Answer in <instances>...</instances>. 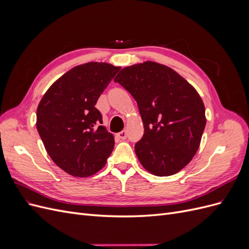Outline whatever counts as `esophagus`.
Wrapping results in <instances>:
<instances>
[{
    "label": "esophagus",
    "mask_w": 249,
    "mask_h": 249,
    "mask_svg": "<svg viewBox=\"0 0 249 249\" xmlns=\"http://www.w3.org/2000/svg\"><path fill=\"white\" fill-rule=\"evenodd\" d=\"M116 136H117L119 139H123V140H124V139L126 138V132H125V131L119 132V133H117V134H116Z\"/></svg>",
    "instance_id": "1"
}]
</instances>
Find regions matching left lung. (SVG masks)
I'll return each mask as SVG.
<instances>
[{"instance_id": "8db88e82", "label": "left lung", "mask_w": 249, "mask_h": 249, "mask_svg": "<svg viewBox=\"0 0 249 249\" xmlns=\"http://www.w3.org/2000/svg\"><path fill=\"white\" fill-rule=\"evenodd\" d=\"M114 81L138 105L144 134L135 153L142 166L158 177L182 170L196 154L206 126L198 92L170 67L153 61L124 67Z\"/></svg>"}]
</instances>
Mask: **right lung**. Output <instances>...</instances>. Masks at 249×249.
Returning <instances> with one entry per match:
<instances>
[{
    "label": "right lung",
    "instance_id": "1",
    "mask_svg": "<svg viewBox=\"0 0 249 249\" xmlns=\"http://www.w3.org/2000/svg\"><path fill=\"white\" fill-rule=\"evenodd\" d=\"M120 67L105 62L74 66L52 84L37 107L36 127L51 159L69 173L86 178L101 170L114 136L94 106Z\"/></svg>",
    "mask_w": 249,
    "mask_h": 249
}]
</instances>
